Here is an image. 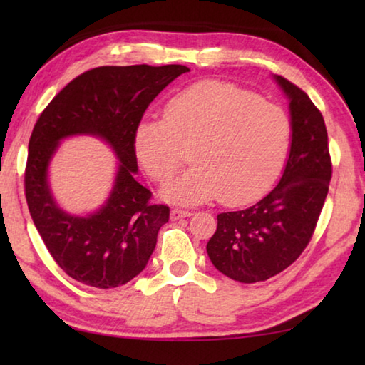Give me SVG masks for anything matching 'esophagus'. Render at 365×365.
<instances>
[{"label": "esophagus", "instance_id": "obj_1", "mask_svg": "<svg viewBox=\"0 0 365 365\" xmlns=\"http://www.w3.org/2000/svg\"><path fill=\"white\" fill-rule=\"evenodd\" d=\"M190 215H191V212L190 211H185V209H172V211H170V219L172 220L190 217Z\"/></svg>", "mask_w": 365, "mask_h": 365}]
</instances>
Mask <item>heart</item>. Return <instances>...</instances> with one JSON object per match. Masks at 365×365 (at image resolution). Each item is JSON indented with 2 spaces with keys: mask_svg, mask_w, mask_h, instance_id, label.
<instances>
[{
  "mask_svg": "<svg viewBox=\"0 0 365 365\" xmlns=\"http://www.w3.org/2000/svg\"><path fill=\"white\" fill-rule=\"evenodd\" d=\"M292 148L285 110L242 86L206 80L165 103L163 120H143L135 132V153L146 174L168 183L187 160L193 168L164 190L185 205L219 196L243 206L267 193Z\"/></svg>",
  "mask_w": 365,
  "mask_h": 365,
  "instance_id": "obj_1",
  "label": "heart"
}]
</instances>
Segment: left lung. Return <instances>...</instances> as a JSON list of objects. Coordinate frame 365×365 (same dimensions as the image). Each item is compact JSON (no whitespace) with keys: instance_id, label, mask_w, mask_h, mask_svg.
Segmentation results:
<instances>
[{"instance_id":"obj_1","label":"left lung","mask_w":365,"mask_h":365,"mask_svg":"<svg viewBox=\"0 0 365 365\" xmlns=\"http://www.w3.org/2000/svg\"><path fill=\"white\" fill-rule=\"evenodd\" d=\"M289 100L292 148L277 187L243 211L217 215L207 242L214 267L240 283L265 282L306 250L322 212L331 178L324 117L299 86L275 76Z\"/></svg>"}]
</instances>
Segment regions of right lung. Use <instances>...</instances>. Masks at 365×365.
Segmentation results:
<instances>
[{"label":"right lung","mask_w":365,"mask_h":365,"mask_svg":"<svg viewBox=\"0 0 365 365\" xmlns=\"http://www.w3.org/2000/svg\"><path fill=\"white\" fill-rule=\"evenodd\" d=\"M185 72L180 64L95 67L67 83L36 120L24 174L27 206L49 255L73 280L115 288L150 261L170 209L153 205L151 191L135 180V132L154 98ZM78 133L106 139L121 160L110 200L88 218L59 210L46 180L58 140Z\"/></svg>","instance_id":"right-lung-1"}]
</instances>
